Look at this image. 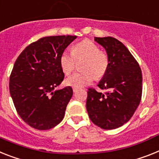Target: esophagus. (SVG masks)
Returning <instances> with one entry per match:
<instances>
[{"label":"esophagus","mask_w":159,"mask_h":159,"mask_svg":"<svg viewBox=\"0 0 159 159\" xmlns=\"http://www.w3.org/2000/svg\"><path fill=\"white\" fill-rule=\"evenodd\" d=\"M77 90H78V89H77V88H73V93H76V92H77Z\"/></svg>","instance_id":"obj_1"}]
</instances>
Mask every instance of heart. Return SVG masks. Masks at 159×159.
I'll use <instances>...</instances> for the list:
<instances>
[{
	"label": "heart",
	"mask_w": 159,
	"mask_h": 159,
	"mask_svg": "<svg viewBox=\"0 0 159 159\" xmlns=\"http://www.w3.org/2000/svg\"><path fill=\"white\" fill-rule=\"evenodd\" d=\"M85 59L82 73H74L65 81L66 86L81 88L93 82L94 77L101 78L108 69V57L92 41L83 40L73 48L72 52L65 51L60 57L61 67L65 74L69 75L75 67L76 60Z\"/></svg>",
	"instance_id": "b5f03b06"
}]
</instances>
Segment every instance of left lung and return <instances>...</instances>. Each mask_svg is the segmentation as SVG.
Segmentation results:
<instances>
[{"mask_svg":"<svg viewBox=\"0 0 159 159\" xmlns=\"http://www.w3.org/2000/svg\"><path fill=\"white\" fill-rule=\"evenodd\" d=\"M109 60L108 69L98 83L105 94L90 88L86 110L90 120L102 129L120 127L131 119L141 102L142 74L139 65L120 41L95 37Z\"/></svg>","mask_w":159,"mask_h":159,"instance_id":"obj_1","label":"left lung"}]
</instances>
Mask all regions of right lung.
Here are the masks:
<instances>
[{
	"label": "right lung",
	"instance_id": "right-lung-1",
	"mask_svg": "<svg viewBox=\"0 0 159 159\" xmlns=\"http://www.w3.org/2000/svg\"><path fill=\"white\" fill-rule=\"evenodd\" d=\"M76 38L43 37L26 47L16 60L9 92L18 115L30 127L47 130L63 120L73 89H56L65 77L60 57Z\"/></svg>",
	"mask_w": 159,
	"mask_h": 159
}]
</instances>
